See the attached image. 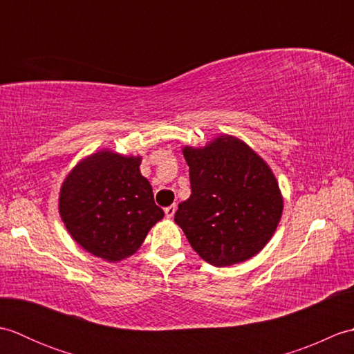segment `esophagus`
<instances>
[{"label": "esophagus", "instance_id": "1", "mask_svg": "<svg viewBox=\"0 0 354 354\" xmlns=\"http://www.w3.org/2000/svg\"><path fill=\"white\" fill-rule=\"evenodd\" d=\"M164 213H165V216H167V217H173V216H175V213H176V205L165 207L164 208Z\"/></svg>", "mask_w": 354, "mask_h": 354}]
</instances>
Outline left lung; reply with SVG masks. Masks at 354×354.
Returning <instances> with one entry per match:
<instances>
[{
	"label": "left lung",
	"mask_w": 354,
	"mask_h": 354,
	"mask_svg": "<svg viewBox=\"0 0 354 354\" xmlns=\"http://www.w3.org/2000/svg\"><path fill=\"white\" fill-rule=\"evenodd\" d=\"M190 198L175 222L192 248L214 266L251 259L272 237L283 212L274 173L245 142L221 137L204 149H184Z\"/></svg>",
	"instance_id": "left-lung-1"
}]
</instances>
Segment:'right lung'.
Masks as SVG:
<instances>
[{"label": "right lung", "mask_w": 354, "mask_h": 354, "mask_svg": "<svg viewBox=\"0 0 354 354\" xmlns=\"http://www.w3.org/2000/svg\"><path fill=\"white\" fill-rule=\"evenodd\" d=\"M140 162V158L103 150L88 156L65 179L61 217L73 239L95 257H129L164 217L152 185L141 176Z\"/></svg>", "instance_id": "1"}]
</instances>
